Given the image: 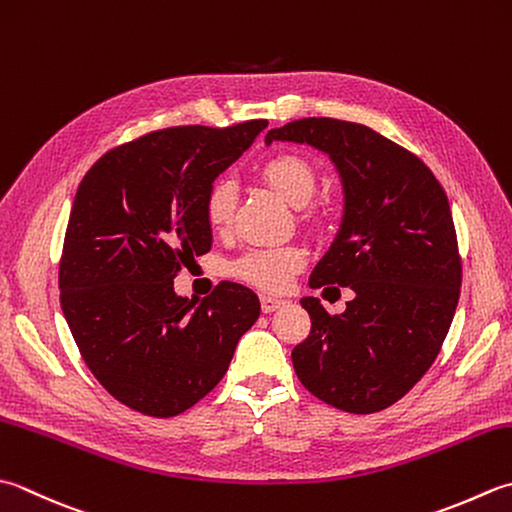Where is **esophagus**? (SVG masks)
<instances>
[{
	"instance_id": "obj_1",
	"label": "esophagus",
	"mask_w": 512,
	"mask_h": 512,
	"mask_svg": "<svg viewBox=\"0 0 512 512\" xmlns=\"http://www.w3.org/2000/svg\"><path fill=\"white\" fill-rule=\"evenodd\" d=\"M259 302H262V310H264V313H273V310L286 306V299L270 297V295H262V299H259Z\"/></svg>"
}]
</instances>
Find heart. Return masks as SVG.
I'll use <instances>...</instances> for the list:
<instances>
[{"label": "heart", "mask_w": 512, "mask_h": 512, "mask_svg": "<svg viewBox=\"0 0 512 512\" xmlns=\"http://www.w3.org/2000/svg\"><path fill=\"white\" fill-rule=\"evenodd\" d=\"M259 175L290 206H306L317 190V173L313 164L306 157L295 153H279L266 159L262 168H259ZM233 206V182L219 179V182L208 188L204 199V215L215 230H224L230 224ZM302 219L313 224L317 217L315 213H304ZM304 262L306 257L302 248L293 244H277L246 250L242 257H237L230 264V270H233L235 277L244 279L248 284L277 293V290H284L290 284V279L304 266Z\"/></svg>", "instance_id": "1"}]
</instances>
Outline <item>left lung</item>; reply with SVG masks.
<instances>
[{
  "label": "left lung",
  "instance_id": "1",
  "mask_svg": "<svg viewBox=\"0 0 512 512\" xmlns=\"http://www.w3.org/2000/svg\"><path fill=\"white\" fill-rule=\"evenodd\" d=\"M273 142L308 144L337 166L342 228L308 284L355 293L342 315L302 299L310 335L290 355L295 373L330 406L377 413L426 375L453 324L462 257L448 197L422 159L362 124L306 117L268 130Z\"/></svg>",
  "mask_w": 512,
  "mask_h": 512
}]
</instances>
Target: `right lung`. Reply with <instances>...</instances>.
<instances>
[{
	"mask_svg": "<svg viewBox=\"0 0 512 512\" xmlns=\"http://www.w3.org/2000/svg\"><path fill=\"white\" fill-rule=\"evenodd\" d=\"M268 126H175L108 150L77 188L59 259V302L90 373L117 402L175 417L213 390L257 322L253 290L222 282L202 302L175 275L213 233L215 177Z\"/></svg>",
	"mask_w": 512,
	"mask_h": 512,
	"instance_id": "right-lung-1",
	"label": "right lung"
}]
</instances>
